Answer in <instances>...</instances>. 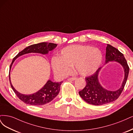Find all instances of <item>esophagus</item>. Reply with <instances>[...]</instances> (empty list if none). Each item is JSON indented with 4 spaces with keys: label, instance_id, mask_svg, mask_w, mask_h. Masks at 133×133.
Segmentation results:
<instances>
[{
    "label": "esophagus",
    "instance_id": "esophagus-1",
    "mask_svg": "<svg viewBox=\"0 0 133 133\" xmlns=\"http://www.w3.org/2000/svg\"><path fill=\"white\" fill-rule=\"evenodd\" d=\"M76 79V77H71V78H69L68 79V81H74Z\"/></svg>",
    "mask_w": 133,
    "mask_h": 133
}]
</instances>
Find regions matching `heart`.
<instances>
[{
    "mask_svg": "<svg viewBox=\"0 0 133 133\" xmlns=\"http://www.w3.org/2000/svg\"><path fill=\"white\" fill-rule=\"evenodd\" d=\"M102 59V52L98 48L73 45L64 48L58 57L53 58L51 66L55 74L60 77H65L69 74L72 66L77 73L87 76L98 69Z\"/></svg>",
    "mask_w": 133,
    "mask_h": 133,
    "instance_id": "heart-1",
    "label": "heart"
}]
</instances>
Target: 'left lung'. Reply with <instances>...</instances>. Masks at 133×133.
<instances>
[{
	"instance_id": "obj_1",
	"label": "left lung",
	"mask_w": 133,
	"mask_h": 133,
	"mask_svg": "<svg viewBox=\"0 0 133 133\" xmlns=\"http://www.w3.org/2000/svg\"><path fill=\"white\" fill-rule=\"evenodd\" d=\"M111 61L119 63L123 67L124 78L121 87L116 91H109L102 86L98 79V75L102 67L91 76L85 77L86 85L79 92L82 99L88 104L95 105H101L112 102L117 99L121 95L127 82L129 71V67L122 53L114 47L107 44L105 54V64Z\"/></svg>"
}]
</instances>
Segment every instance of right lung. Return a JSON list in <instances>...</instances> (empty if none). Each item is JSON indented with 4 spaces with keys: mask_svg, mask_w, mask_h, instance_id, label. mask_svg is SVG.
I'll list each match as a JSON object with an SVG mask.
<instances>
[{
    "mask_svg": "<svg viewBox=\"0 0 133 133\" xmlns=\"http://www.w3.org/2000/svg\"><path fill=\"white\" fill-rule=\"evenodd\" d=\"M57 44L51 42H41L36 44L29 46L20 52L13 58L10 66L9 81L11 87L16 95L19 99L24 102L25 103L32 105H41L50 102L56 97L60 90V85L62 82H53L49 80L44 86L36 93L31 95H23L18 92L12 86L10 81V72L11 66L15 59L25 54L29 53H38L42 55L48 54L50 51H52L56 48Z\"/></svg>",
    "mask_w": 133,
    "mask_h": 133,
    "instance_id": "right-lung-1",
    "label": "right lung"
}]
</instances>
